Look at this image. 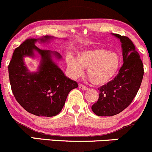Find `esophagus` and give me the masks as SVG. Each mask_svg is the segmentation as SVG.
Wrapping results in <instances>:
<instances>
[{
	"instance_id": "obj_1",
	"label": "esophagus",
	"mask_w": 152,
	"mask_h": 152,
	"mask_svg": "<svg viewBox=\"0 0 152 152\" xmlns=\"http://www.w3.org/2000/svg\"><path fill=\"white\" fill-rule=\"evenodd\" d=\"M79 88H80V89L83 90V91H86V90L88 89V87L85 86V85H82V84H79Z\"/></svg>"
}]
</instances>
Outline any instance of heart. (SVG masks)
Masks as SVG:
<instances>
[{"label": "heart", "mask_w": 152, "mask_h": 152, "mask_svg": "<svg viewBox=\"0 0 152 152\" xmlns=\"http://www.w3.org/2000/svg\"><path fill=\"white\" fill-rule=\"evenodd\" d=\"M67 67L74 78L83 73V67H88V76L94 85L107 83L114 78L120 65L117 53L105 49H96L80 53L77 60L71 55L66 58Z\"/></svg>", "instance_id": "heart-1"}]
</instances>
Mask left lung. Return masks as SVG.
I'll list each match as a JSON object with an SVG mask.
<instances>
[{
  "label": "left lung",
  "mask_w": 152,
  "mask_h": 152,
  "mask_svg": "<svg viewBox=\"0 0 152 152\" xmlns=\"http://www.w3.org/2000/svg\"><path fill=\"white\" fill-rule=\"evenodd\" d=\"M113 35L122 43L123 64L114 79L99 88V99L91 109L100 117L116 115L126 109L136 96L144 74L143 64L132 40L119 34Z\"/></svg>",
  "instance_id": "left-lung-1"
}]
</instances>
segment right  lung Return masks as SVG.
<instances>
[{
	"mask_svg": "<svg viewBox=\"0 0 152 152\" xmlns=\"http://www.w3.org/2000/svg\"><path fill=\"white\" fill-rule=\"evenodd\" d=\"M52 37H43L42 42H48ZM35 39L25 40L15 48L8 66L11 89L18 102L29 113L35 116L53 117L62 110L69 92L78 88L76 81L64 76L62 70L52 60V53L58 58L61 56L35 46ZM34 50L42 57L39 71L30 73L23 58L34 56Z\"/></svg>",
	"mask_w": 152,
	"mask_h": 152,
	"instance_id": "add662e5",
	"label": "right lung"
}]
</instances>
